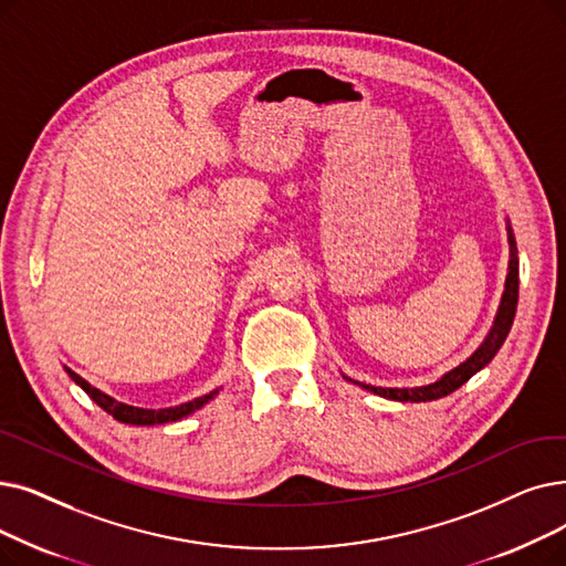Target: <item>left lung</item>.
Returning a JSON list of instances; mask_svg holds the SVG:
<instances>
[{
    "mask_svg": "<svg viewBox=\"0 0 566 566\" xmlns=\"http://www.w3.org/2000/svg\"><path fill=\"white\" fill-rule=\"evenodd\" d=\"M506 233H509V275H506V284H504V293H502V303H500L493 328H490L488 337L483 339L481 347L470 358L460 363L455 370H451L439 381L428 384V386H419V388H381V386H370V384H360V381H354V384L363 386L365 390H373V392H377V396L388 398V400L428 402V400H437V398L449 396V392H453L464 381H470L479 370H483V367L495 358V354L500 352V347L504 344V339L511 331V324H513L515 305H518V248H515V238H513L511 224L506 227Z\"/></svg>",
    "mask_w": 566,
    "mask_h": 566,
    "instance_id": "8db88e82",
    "label": "left lung"
}]
</instances>
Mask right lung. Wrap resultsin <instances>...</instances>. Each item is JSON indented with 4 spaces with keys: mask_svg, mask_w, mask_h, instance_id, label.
<instances>
[{
    "mask_svg": "<svg viewBox=\"0 0 566 566\" xmlns=\"http://www.w3.org/2000/svg\"><path fill=\"white\" fill-rule=\"evenodd\" d=\"M66 373H69V377L76 381L87 396L99 405L104 411H108L113 419H117L119 423H132V426H155V423H170V421H180V419H185V416H189V413H193L196 409H201L203 405H208L214 396H217V390H212V392H208V396H203V398H196V400H191V402H185V405H178V407H168V409H140V407H132V405H125V402H117L115 398H111V396H106V392H102L99 388H94V386H90L83 377H78L76 373H71L69 367H66Z\"/></svg>",
    "mask_w": 566,
    "mask_h": 566,
    "instance_id": "add662e5",
    "label": "right lung"
}]
</instances>
